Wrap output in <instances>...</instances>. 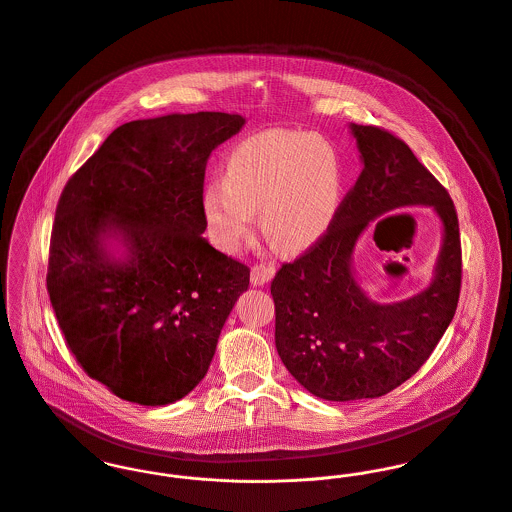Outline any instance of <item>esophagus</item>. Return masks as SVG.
I'll use <instances>...</instances> for the list:
<instances>
[{
	"mask_svg": "<svg viewBox=\"0 0 512 512\" xmlns=\"http://www.w3.org/2000/svg\"><path fill=\"white\" fill-rule=\"evenodd\" d=\"M275 277V267L265 265V263H255L251 267V284L253 286H263L269 283Z\"/></svg>",
	"mask_w": 512,
	"mask_h": 512,
	"instance_id": "esophagus-1",
	"label": "esophagus"
}]
</instances>
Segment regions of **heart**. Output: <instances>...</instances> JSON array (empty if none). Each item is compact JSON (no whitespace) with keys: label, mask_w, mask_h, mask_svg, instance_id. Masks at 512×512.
Listing matches in <instances>:
<instances>
[{"label":"heart","mask_w":512,"mask_h":512,"mask_svg":"<svg viewBox=\"0 0 512 512\" xmlns=\"http://www.w3.org/2000/svg\"><path fill=\"white\" fill-rule=\"evenodd\" d=\"M343 186L338 153L322 137L273 129L239 143L224 182H212L202 212L214 243L237 251L261 210V228L286 251L316 243L334 220Z\"/></svg>","instance_id":"1"}]
</instances>
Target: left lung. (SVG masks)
<instances>
[{
    "instance_id": "left-lung-1",
    "label": "left lung",
    "mask_w": 512,
    "mask_h": 512,
    "mask_svg": "<svg viewBox=\"0 0 512 512\" xmlns=\"http://www.w3.org/2000/svg\"><path fill=\"white\" fill-rule=\"evenodd\" d=\"M349 127L363 171L326 233L271 283L284 367L314 397L338 402L383 397L408 381L454 320L461 288L459 224L448 190L397 135ZM408 205H432L443 220L435 279L412 299L379 305L354 281L350 255L373 219Z\"/></svg>"
}]
</instances>
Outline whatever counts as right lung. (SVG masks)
Wrapping results in <instances>:
<instances>
[{"label":"right lung","mask_w":512,"mask_h":512,"mask_svg":"<svg viewBox=\"0 0 512 512\" xmlns=\"http://www.w3.org/2000/svg\"><path fill=\"white\" fill-rule=\"evenodd\" d=\"M243 123L222 112L123 123L60 194L47 290L78 365L115 397H186L249 286V267L202 237L208 157Z\"/></svg>","instance_id":"obj_1"}]
</instances>
